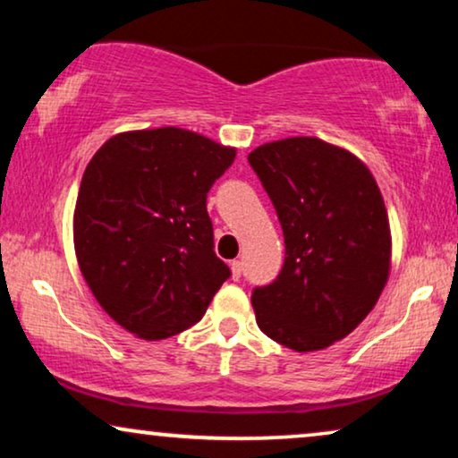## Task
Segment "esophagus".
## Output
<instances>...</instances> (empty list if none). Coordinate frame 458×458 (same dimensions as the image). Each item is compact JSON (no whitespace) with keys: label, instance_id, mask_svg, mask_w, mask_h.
<instances>
[{"label":"esophagus","instance_id":"obj_1","mask_svg":"<svg viewBox=\"0 0 458 458\" xmlns=\"http://www.w3.org/2000/svg\"><path fill=\"white\" fill-rule=\"evenodd\" d=\"M242 271H243L242 260H231V275H233V279H235V281L242 277Z\"/></svg>","mask_w":458,"mask_h":458}]
</instances>
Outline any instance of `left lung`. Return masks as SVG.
Returning a JSON list of instances; mask_svg holds the SVG:
<instances>
[{"mask_svg": "<svg viewBox=\"0 0 458 458\" xmlns=\"http://www.w3.org/2000/svg\"><path fill=\"white\" fill-rule=\"evenodd\" d=\"M284 229L285 260L256 287V323L296 352L346 337L373 310L390 275L392 237L371 171L317 137L265 143L248 156Z\"/></svg>", "mask_w": 458, "mask_h": 458, "instance_id": "left-lung-1", "label": "left lung"}]
</instances>
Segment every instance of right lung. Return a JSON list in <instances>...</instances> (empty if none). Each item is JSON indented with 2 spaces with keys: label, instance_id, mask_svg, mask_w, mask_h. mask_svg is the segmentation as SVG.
<instances>
[{
  "label": "right lung",
  "instance_id": "add662e5",
  "mask_svg": "<svg viewBox=\"0 0 458 458\" xmlns=\"http://www.w3.org/2000/svg\"><path fill=\"white\" fill-rule=\"evenodd\" d=\"M235 148L177 127L110 137L83 173L74 252L99 306L141 340L204 317L229 267L215 254L206 193Z\"/></svg>",
  "mask_w": 458,
  "mask_h": 458
}]
</instances>
